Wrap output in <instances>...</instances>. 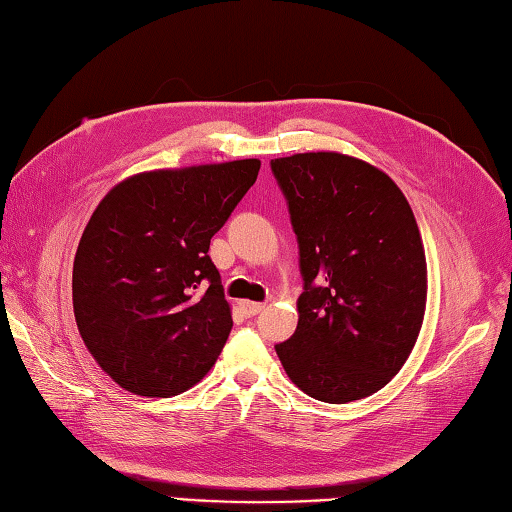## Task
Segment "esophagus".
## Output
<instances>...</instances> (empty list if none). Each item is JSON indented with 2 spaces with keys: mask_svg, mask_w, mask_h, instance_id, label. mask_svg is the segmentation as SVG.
Returning <instances> with one entry per match:
<instances>
[{
  "mask_svg": "<svg viewBox=\"0 0 512 512\" xmlns=\"http://www.w3.org/2000/svg\"><path fill=\"white\" fill-rule=\"evenodd\" d=\"M241 309H243L245 316H256L265 309V305H263V302H254V300H241Z\"/></svg>",
  "mask_w": 512,
  "mask_h": 512,
  "instance_id": "obj_1",
  "label": "esophagus"
}]
</instances>
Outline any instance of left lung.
<instances>
[{
    "label": "left lung",
    "mask_w": 512,
    "mask_h": 512,
    "mask_svg": "<svg viewBox=\"0 0 512 512\" xmlns=\"http://www.w3.org/2000/svg\"><path fill=\"white\" fill-rule=\"evenodd\" d=\"M298 236V327L276 353L309 398L347 404L393 380L420 336L426 256L389 174L340 152L271 161Z\"/></svg>",
    "instance_id": "obj_1"
}]
</instances>
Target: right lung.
<instances>
[{
	"label": "right lung",
	"mask_w": 512,
	"mask_h": 512,
	"mask_svg": "<svg viewBox=\"0 0 512 512\" xmlns=\"http://www.w3.org/2000/svg\"><path fill=\"white\" fill-rule=\"evenodd\" d=\"M258 170V159H241L139 172L92 212L72 265V309L83 344L121 389L170 398L221 356L232 307L207 252Z\"/></svg>",
	"instance_id": "right-lung-1"
}]
</instances>
